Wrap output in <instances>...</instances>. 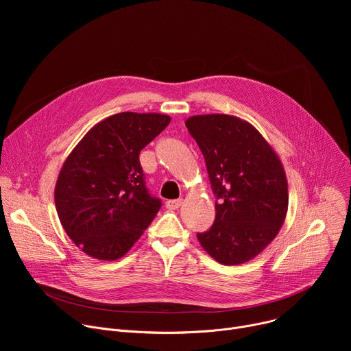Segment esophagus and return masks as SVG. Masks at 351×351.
Returning <instances> with one entry per match:
<instances>
[{
  "label": "esophagus",
  "mask_w": 351,
  "mask_h": 351,
  "mask_svg": "<svg viewBox=\"0 0 351 351\" xmlns=\"http://www.w3.org/2000/svg\"><path fill=\"white\" fill-rule=\"evenodd\" d=\"M182 199H168V202L165 203V207L168 210H178L180 206H182Z\"/></svg>",
  "instance_id": "obj_1"
}]
</instances>
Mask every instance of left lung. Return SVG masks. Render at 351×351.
Masks as SVG:
<instances>
[{
  "label": "left lung",
  "instance_id": "8db88e82",
  "mask_svg": "<svg viewBox=\"0 0 351 351\" xmlns=\"http://www.w3.org/2000/svg\"><path fill=\"white\" fill-rule=\"evenodd\" d=\"M186 128L204 156L217 198L215 221L197 239L219 264L247 263L285 222L289 194L283 167L258 130L240 118L197 115Z\"/></svg>",
  "mask_w": 351,
  "mask_h": 351
}]
</instances>
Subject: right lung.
Segmentation results:
<instances>
[{
	"label": "right lung",
	"instance_id": "obj_1",
	"mask_svg": "<svg viewBox=\"0 0 351 351\" xmlns=\"http://www.w3.org/2000/svg\"><path fill=\"white\" fill-rule=\"evenodd\" d=\"M169 122L162 114H115L90 129L66 158L56 207L87 256L121 258L156 218L162 202L149 194L138 154Z\"/></svg>",
	"mask_w": 351,
	"mask_h": 351
}]
</instances>
